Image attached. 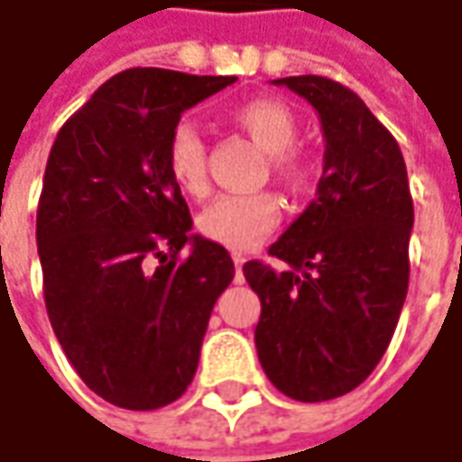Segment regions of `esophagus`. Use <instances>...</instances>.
Listing matches in <instances>:
<instances>
[{
	"label": "esophagus",
	"instance_id": "34e87169",
	"mask_svg": "<svg viewBox=\"0 0 462 462\" xmlns=\"http://www.w3.org/2000/svg\"><path fill=\"white\" fill-rule=\"evenodd\" d=\"M245 255H242V253H236V255H234V265H236V282H239V279H242V265H245Z\"/></svg>",
	"mask_w": 462,
	"mask_h": 462
}]
</instances>
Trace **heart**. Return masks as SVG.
I'll return each instance as SVG.
<instances>
[{
    "mask_svg": "<svg viewBox=\"0 0 462 462\" xmlns=\"http://www.w3.org/2000/svg\"><path fill=\"white\" fill-rule=\"evenodd\" d=\"M236 125L268 151V162L276 178L287 186L300 189L309 180V164L292 148L298 141V119L295 114L271 97L247 100L234 114ZM167 167L172 180L191 197H202L207 191V145L197 127L178 125L167 143ZM282 202L268 194H226L209 202L199 212L197 226L204 239L220 245L226 250H253L279 226Z\"/></svg>",
    "mask_w": 462,
    "mask_h": 462,
    "instance_id": "heart-1",
    "label": "heart"
}]
</instances>
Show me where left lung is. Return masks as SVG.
I'll use <instances>...</instances> for the list:
<instances>
[{
	"label": "left lung",
	"instance_id": "1",
	"mask_svg": "<svg viewBox=\"0 0 462 462\" xmlns=\"http://www.w3.org/2000/svg\"><path fill=\"white\" fill-rule=\"evenodd\" d=\"M319 114L324 170L317 199L271 245L276 271L245 263L260 298L263 373L290 399L327 402L383 359L410 284L415 209L399 143L365 100L327 77H284Z\"/></svg>",
	"mask_w": 462,
	"mask_h": 462
}]
</instances>
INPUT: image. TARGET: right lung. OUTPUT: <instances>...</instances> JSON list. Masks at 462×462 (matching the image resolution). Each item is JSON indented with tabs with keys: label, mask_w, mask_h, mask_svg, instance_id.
<instances>
[{
	"label": "right lung",
	"mask_w": 462,
	"mask_h": 462,
	"mask_svg": "<svg viewBox=\"0 0 462 462\" xmlns=\"http://www.w3.org/2000/svg\"><path fill=\"white\" fill-rule=\"evenodd\" d=\"M234 82L127 69L95 89L50 151L36 209L47 317L77 375L116 407L159 410L183 396L234 279L226 247L191 234L167 167L180 114Z\"/></svg>",
	"instance_id": "1"
}]
</instances>
